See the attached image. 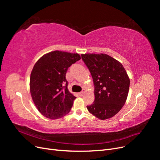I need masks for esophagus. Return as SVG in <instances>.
Listing matches in <instances>:
<instances>
[{
  "label": "esophagus",
  "mask_w": 160,
  "mask_h": 160,
  "mask_svg": "<svg viewBox=\"0 0 160 160\" xmlns=\"http://www.w3.org/2000/svg\"><path fill=\"white\" fill-rule=\"evenodd\" d=\"M84 93H85V89H83V91H81V92H79V95L80 96H83V94H84Z\"/></svg>",
  "instance_id": "esophagus-1"
}]
</instances>
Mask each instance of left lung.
I'll return each mask as SVG.
<instances>
[{"label":"left lung","mask_w":160,"mask_h":160,"mask_svg":"<svg viewBox=\"0 0 160 160\" xmlns=\"http://www.w3.org/2000/svg\"><path fill=\"white\" fill-rule=\"evenodd\" d=\"M94 83L95 100L87 105L89 113L100 119L117 114L126 101L129 79L122 64L106 54L81 55Z\"/></svg>","instance_id":"1"}]
</instances>
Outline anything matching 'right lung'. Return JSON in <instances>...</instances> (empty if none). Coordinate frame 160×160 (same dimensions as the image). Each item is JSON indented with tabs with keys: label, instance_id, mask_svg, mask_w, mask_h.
I'll return each mask as SVG.
<instances>
[{
	"label": "right lung",
	"instance_id": "obj_1",
	"mask_svg": "<svg viewBox=\"0 0 160 160\" xmlns=\"http://www.w3.org/2000/svg\"><path fill=\"white\" fill-rule=\"evenodd\" d=\"M81 57L55 51L43 55L34 65L30 77L33 102L45 117L55 119L68 113L76 98L67 88V69Z\"/></svg>",
	"mask_w": 160,
	"mask_h": 160
}]
</instances>
